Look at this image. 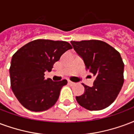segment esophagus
I'll return each instance as SVG.
<instances>
[{"label": "esophagus", "mask_w": 134, "mask_h": 134, "mask_svg": "<svg viewBox=\"0 0 134 134\" xmlns=\"http://www.w3.org/2000/svg\"><path fill=\"white\" fill-rule=\"evenodd\" d=\"M68 85H70V86H73V85H75V83L72 82V81H70V80H68Z\"/></svg>", "instance_id": "34e87169"}]
</instances>
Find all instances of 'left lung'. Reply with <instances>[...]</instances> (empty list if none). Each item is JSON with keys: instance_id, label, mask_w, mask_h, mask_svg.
<instances>
[{"instance_id": "obj_1", "label": "left lung", "mask_w": 134, "mask_h": 134, "mask_svg": "<svg viewBox=\"0 0 134 134\" xmlns=\"http://www.w3.org/2000/svg\"><path fill=\"white\" fill-rule=\"evenodd\" d=\"M71 44L84 60L86 70L95 77L92 87L82 84L85 92L76 97L77 102L90 111L108 107L116 99L124 82V64L120 53L97 40L71 41Z\"/></svg>"}]
</instances>
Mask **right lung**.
Here are the masks:
<instances>
[{
  "label": "right lung",
  "instance_id": "1",
  "mask_svg": "<svg viewBox=\"0 0 134 134\" xmlns=\"http://www.w3.org/2000/svg\"><path fill=\"white\" fill-rule=\"evenodd\" d=\"M65 41L35 40L20 48L12 57L10 77L12 91L25 108L32 111H46L59 98L67 81L44 79L62 54L72 49Z\"/></svg>",
  "mask_w": 134,
  "mask_h": 134
}]
</instances>
